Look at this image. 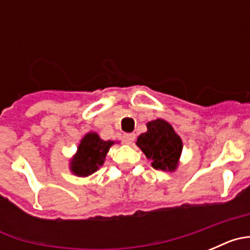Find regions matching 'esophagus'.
<instances>
[{"label":"esophagus","mask_w":250,"mask_h":250,"mask_svg":"<svg viewBox=\"0 0 250 250\" xmlns=\"http://www.w3.org/2000/svg\"><path fill=\"white\" fill-rule=\"evenodd\" d=\"M135 140V134H125V135H124V141H125V143H126V144H131L132 141Z\"/></svg>","instance_id":"1"}]
</instances>
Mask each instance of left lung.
<instances>
[{"label": "left lung", "instance_id": "8db88e82", "mask_svg": "<svg viewBox=\"0 0 250 250\" xmlns=\"http://www.w3.org/2000/svg\"><path fill=\"white\" fill-rule=\"evenodd\" d=\"M146 132L138 136L136 145L144 152L151 167L156 170L175 171L183 151L180 136L164 119H156L146 124Z\"/></svg>", "mask_w": 250, "mask_h": 250}]
</instances>
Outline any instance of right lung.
Wrapping results in <instances>:
<instances>
[{
	"mask_svg": "<svg viewBox=\"0 0 250 250\" xmlns=\"http://www.w3.org/2000/svg\"><path fill=\"white\" fill-rule=\"evenodd\" d=\"M115 141L103 140L98 132L90 131L83 135L77 151L70 159V170L76 176H89L98 171L105 163L106 154Z\"/></svg>",
	"mask_w": 250,
	"mask_h": 250,
	"instance_id": "right-lung-1",
	"label": "right lung"
}]
</instances>
